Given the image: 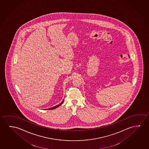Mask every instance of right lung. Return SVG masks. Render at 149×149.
<instances>
[{
    "mask_svg": "<svg viewBox=\"0 0 149 149\" xmlns=\"http://www.w3.org/2000/svg\"><path fill=\"white\" fill-rule=\"evenodd\" d=\"M63 101H64V100H63V101H62V102H61V103H60V104H59V105H58L56 106H55V107H54L51 108H49V109H52H52H55V108H56L58 107H59V106L61 105V104H62V103H63Z\"/></svg>",
    "mask_w": 149,
    "mask_h": 149,
    "instance_id": "1",
    "label": "right lung"
}]
</instances>
